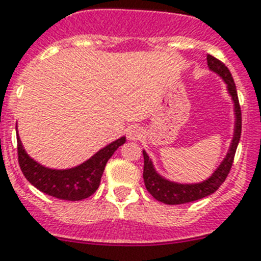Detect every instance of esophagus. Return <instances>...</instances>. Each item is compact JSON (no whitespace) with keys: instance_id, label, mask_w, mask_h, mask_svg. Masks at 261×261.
Wrapping results in <instances>:
<instances>
[{"instance_id":"1","label":"esophagus","mask_w":261,"mask_h":261,"mask_svg":"<svg viewBox=\"0 0 261 261\" xmlns=\"http://www.w3.org/2000/svg\"><path fill=\"white\" fill-rule=\"evenodd\" d=\"M127 137L131 141H137L142 137V128L139 126H130L127 128Z\"/></svg>"}]
</instances>
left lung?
Here are the masks:
<instances>
[{"label": "left lung", "mask_w": 261, "mask_h": 261, "mask_svg": "<svg viewBox=\"0 0 261 261\" xmlns=\"http://www.w3.org/2000/svg\"><path fill=\"white\" fill-rule=\"evenodd\" d=\"M206 61L209 68L212 71L217 72L222 79L225 80L228 84V91H229L230 96L234 101V112H236V127H234V135L232 145H230L229 152L220 167L215 171V174L212 175L211 178L206 181L196 184V185H181V184H174V182L164 179L160 174H156L154 167H152L151 161L149 160V155L143 151V158H145V165H143V181L147 192L151 194L155 200L164 202L167 205H179L186 204V202H192L204 198V197L211 196L212 193H215L219 189L220 186L224 184L228 174H229L230 167L233 165L234 154H236L237 145L240 141L241 135V109L240 103H239V96H237L236 84L233 82L232 73L226 65L216 59L212 55H207Z\"/></svg>", "instance_id": "obj_1"}]
</instances>
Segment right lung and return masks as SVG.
Wrapping results in <instances>:
<instances>
[{
  "label": "right lung",
  "mask_w": 261,
  "mask_h": 261,
  "mask_svg": "<svg viewBox=\"0 0 261 261\" xmlns=\"http://www.w3.org/2000/svg\"><path fill=\"white\" fill-rule=\"evenodd\" d=\"M124 142V137L116 139L80 166L68 170H52L32 160L25 152L20 138H17L18 165L25 178L42 193L61 200L80 201L96 192L107 161Z\"/></svg>",
  "instance_id": "obj_1"
}]
</instances>
